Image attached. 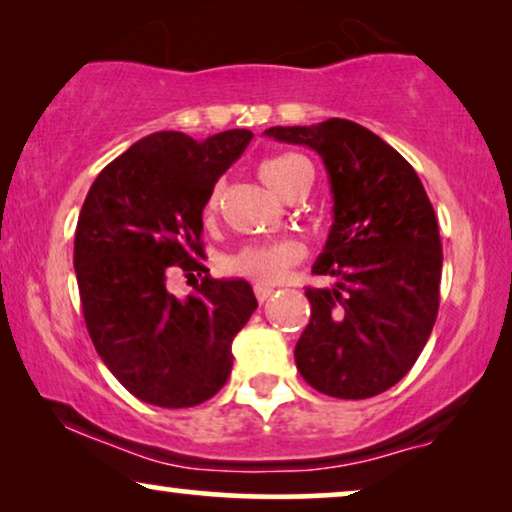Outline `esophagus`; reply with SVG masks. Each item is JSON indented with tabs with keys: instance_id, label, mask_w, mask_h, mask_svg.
I'll list each match as a JSON object with an SVG mask.
<instances>
[{
	"instance_id": "1",
	"label": "esophagus",
	"mask_w": 512,
	"mask_h": 512,
	"mask_svg": "<svg viewBox=\"0 0 512 512\" xmlns=\"http://www.w3.org/2000/svg\"><path fill=\"white\" fill-rule=\"evenodd\" d=\"M254 293H256L258 303H265V300H268L272 293H275V289H272V286H268V284H256Z\"/></svg>"
}]
</instances>
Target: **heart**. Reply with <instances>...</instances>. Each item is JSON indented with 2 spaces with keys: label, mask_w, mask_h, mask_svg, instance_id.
I'll use <instances>...</instances> for the list:
<instances>
[{
  "label": "heart",
  "mask_w": 512,
  "mask_h": 512,
  "mask_svg": "<svg viewBox=\"0 0 512 512\" xmlns=\"http://www.w3.org/2000/svg\"><path fill=\"white\" fill-rule=\"evenodd\" d=\"M312 174L310 165L305 163L300 156H293V153H284V156H272L263 160L261 167H258V174L265 181V186L272 188L282 198H289L293 186L298 184V179L303 174ZM223 195V184H216L207 195L205 202V216H214L216 209L221 205ZM305 249L296 237H279V240L270 242H256L247 244L240 251H235L233 256L228 258V270L235 272V275L249 277L258 284H275L282 279L289 268L303 261Z\"/></svg>",
  "instance_id": "1"
}]
</instances>
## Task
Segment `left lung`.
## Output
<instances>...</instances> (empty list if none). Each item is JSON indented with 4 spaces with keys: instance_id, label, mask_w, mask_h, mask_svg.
<instances>
[{
    "instance_id": "1",
    "label": "left lung",
    "mask_w": 512,
    "mask_h": 512,
    "mask_svg": "<svg viewBox=\"0 0 512 512\" xmlns=\"http://www.w3.org/2000/svg\"><path fill=\"white\" fill-rule=\"evenodd\" d=\"M265 135L317 151L333 191V226L312 272L338 282L305 289L300 375L333 398L382 394L415 366L438 317L443 247L429 195L401 153L347 118Z\"/></svg>"
}]
</instances>
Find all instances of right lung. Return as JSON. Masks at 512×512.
Listing matches in <instances>:
<instances>
[{
  "label": "right lung",
  "mask_w": 512,
  "mask_h": 512,
  "mask_svg": "<svg viewBox=\"0 0 512 512\" xmlns=\"http://www.w3.org/2000/svg\"><path fill=\"white\" fill-rule=\"evenodd\" d=\"M251 137L153 132L111 160L83 202L74 240L83 319L104 366L139 401L193 408L228 382L230 345L258 303L244 279L207 275L202 209ZM174 267L206 272L184 301L166 289Z\"/></svg>",
  "instance_id": "add662e5"
}]
</instances>
